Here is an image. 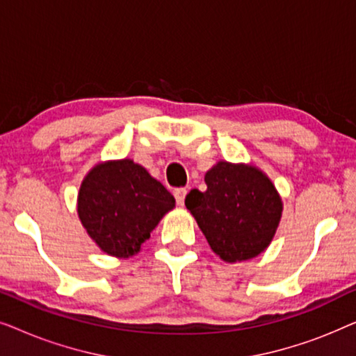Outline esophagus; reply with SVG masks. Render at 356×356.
<instances>
[{
    "label": "esophagus",
    "instance_id": "esophagus-1",
    "mask_svg": "<svg viewBox=\"0 0 356 356\" xmlns=\"http://www.w3.org/2000/svg\"><path fill=\"white\" fill-rule=\"evenodd\" d=\"M186 194H188L186 188H178V189H175L173 196H175V199H177L178 206H183V204H184V197H186Z\"/></svg>",
    "mask_w": 356,
    "mask_h": 356
}]
</instances>
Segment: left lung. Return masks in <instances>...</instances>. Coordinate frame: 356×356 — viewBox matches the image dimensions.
Listing matches in <instances>:
<instances>
[{"label": "left lung", "mask_w": 356, "mask_h": 356, "mask_svg": "<svg viewBox=\"0 0 356 356\" xmlns=\"http://www.w3.org/2000/svg\"><path fill=\"white\" fill-rule=\"evenodd\" d=\"M206 191L184 199L212 251L227 262L256 257L269 246L282 217V199L264 173L218 162L206 173Z\"/></svg>", "instance_id": "8db88e82"}]
</instances>
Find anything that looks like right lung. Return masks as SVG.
<instances>
[{
    "instance_id": "add662e5",
    "label": "right lung",
    "mask_w": 356,
    "mask_h": 356,
    "mask_svg": "<svg viewBox=\"0 0 356 356\" xmlns=\"http://www.w3.org/2000/svg\"><path fill=\"white\" fill-rule=\"evenodd\" d=\"M175 197L133 160L97 165L81 184L77 212L102 251L129 257L139 252Z\"/></svg>"
}]
</instances>
